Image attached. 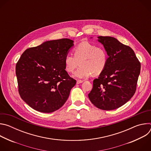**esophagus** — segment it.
Wrapping results in <instances>:
<instances>
[{"instance_id": "esophagus-1", "label": "esophagus", "mask_w": 151, "mask_h": 151, "mask_svg": "<svg viewBox=\"0 0 151 151\" xmlns=\"http://www.w3.org/2000/svg\"><path fill=\"white\" fill-rule=\"evenodd\" d=\"M82 82H83L82 80H77V81H76V83L77 84H79V83H81Z\"/></svg>"}]
</instances>
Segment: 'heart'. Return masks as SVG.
I'll list each match as a JSON object with an SVG mask.
<instances>
[{
  "label": "heart",
  "instance_id": "obj_1",
  "mask_svg": "<svg viewBox=\"0 0 151 151\" xmlns=\"http://www.w3.org/2000/svg\"><path fill=\"white\" fill-rule=\"evenodd\" d=\"M74 55L67 54L64 57L66 70L73 73L80 64L74 76L86 78L92 74L99 75L105 69L107 64V54L106 51L88 42H83L73 49Z\"/></svg>",
  "mask_w": 151,
  "mask_h": 151
}]
</instances>
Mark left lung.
<instances>
[{"mask_svg": "<svg viewBox=\"0 0 151 151\" xmlns=\"http://www.w3.org/2000/svg\"><path fill=\"white\" fill-rule=\"evenodd\" d=\"M108 55L107 66L88 94L97 108L111 111L126 103L133 96L140 72V63L134 51L111 36H99Z\"/></svg>", "mask_w": 151, "mask_h": 151, "instance_id": "left-lung-1", "label": "left lung"}]
</instances>
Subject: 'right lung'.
I'll return each instance as SVG.
<instances>
[{"mask_svg":"<svg viewBox=\"0 0 151 151\" xmlns=\"http://www.w3.org/2000/svg\"><path fill=\"white\" fill-rule=\"evenodd\" d=\"M73 40H49L27 49L18 61L15 72L21 98L33 109L54 112L65 103L76 83L65 70L64 57Z\"/></svg>","mask_w":151,"mask_h":151,"instance_id":"obj_1","label":"right lung"}]
</instances>
